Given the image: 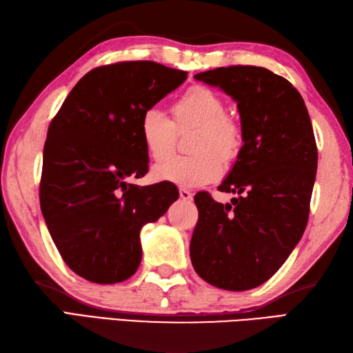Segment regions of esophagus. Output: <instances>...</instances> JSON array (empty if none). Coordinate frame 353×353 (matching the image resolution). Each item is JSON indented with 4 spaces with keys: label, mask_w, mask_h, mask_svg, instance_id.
<instances>
[{
    "label": "esophagus",
    "mask_w": 353,
    "mask_h": 353,
    "mask_svg": "<svg viewBox=\"0 0 353 353\" xmlns=\"http://www.w3.org/2000/svg\"><path fill=\"white\" fill-rule=\"evenodd\" d=\"M179 194H181V199H182V200H186V201L192 200V192H191V191H188V190L182 188L181 191H179Z\"/></svg>",
    "instance_id": "1"
}]
</instances>
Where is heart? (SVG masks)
I'll return each instance as SVG.
<instances>
[{
  "label": "heart",
  "mask_w": 353,
  "mask_h": 353,
  "mask_svg": "<svg viewBox=\"0 0 353 353\" xmlns=\"http://www.w3.org/2000/svg\"><path fill=\"white\" fill-rule=\"evenodd\" d=\"M172 119L159 109L144 112L139 123V137L150 159L161 163L174 152L176 130L199 126L192 157H178L156 168L159 181L181 188H199L223 176L226 161H235L243 147V132L228 117L226 103L212 89L194 86L182 94L171 108Z\"/></svg>",
  "instance_id": "heart-1"
}]
</instances>
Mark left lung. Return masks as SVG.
<instances>
[{
    "label": "left lung",
    "mask_w": 353,
    "mask_h": 353,
    "mask_svg": "<svg viewBox=\"0 0 353 353\" xmlns=\"http://www.w3.org/2000/svg\"><path fill=\"white\" fill-rule=\"evenodd\" d=\"M236 101L244 145L221 192L223 205L196 194L199 221L190 254L201 279L216 288L259 287L301 241L310 216L317 144L302 95L287 79L261 66L234 65L196 74Z\"/></svg>",
    "instance_id": "left-lung-1"
}]
</instances>
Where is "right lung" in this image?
I'll use <instances>...</instances> for the list:
<instances>
[{
  "label": "right lung",
  "instance_id": "add662e5",
  "mask_svg": "<svg viewBox=\"0 0 353 353\" xmlns=\"http://www.w3.org/2000/svg\"><path fill=\"white\" fill-rule=\"evenodd\" d=\"M186 76L152 61L99 66L52 118L43 145L42 215L65 264L89 282L129 279L142 256V226L179 197L170 182L139 186L127 179L148 171L142 115Z\"/></svg>",
  "mask_w": 353,
  "mask_h": 353
}]
</instances>
